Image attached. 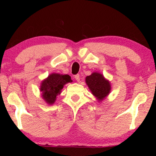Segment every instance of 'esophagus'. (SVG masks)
Masks as SVG:
<instances>
[{
  "instance_id": "obj_1",
  "label": "esophagus",
  "mask_w": 156,
  "mask_h": 156,
  "mask_svg": "<svg viewBox=\"0 0 156 156\" xmlns=\"http://www.w3.org/2000/svg\"><path fill=\"white\" fill-rule=\"evenodd\" d=\"M74 78H75L76 80H77L78 82L80 81V75H79V74H76V75L74 76Z\"/></svg>"
}]
</instances>
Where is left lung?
Listing matches in <instances>:
<instances>
[{"mask_svg": "<svg viewBox=\"0 0 156 156\" xmlns=\"http://www.w3.org/2000/svg\"><path fill=\"white\" fill-rule=\"evenodd\" d=\"M86 83L95 96L99 100H103L111 90L109 81L106 80L102 74L93 73L91 76L86 77Z\"/></svg>", "mask_w": 156, "mask_h": 156, "instance_id": "left-lung-1", "label": "left lung"}]
</instances>
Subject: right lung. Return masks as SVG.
I'll return each instance as SVG.
<instances>
[{
	"mask_svg": "<svg viewBox=\"0 0 156 156\" xmlns=\"http://www.w3.org/2000/svg\"><path fill=\"white\" fill-rule=\"evenodd\" d=\"M71 77L69 75H60L52 73L41 83V91L43 92V98L47 103L52 105L60 94V91L66 83H71Z\"/></svg>",
	"mask_w": 156,
	"mask_h": 156,
	"instance_id": "right-lung-1",
	"label": "right lung"
}]
</instances>
